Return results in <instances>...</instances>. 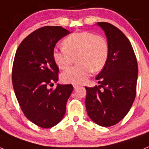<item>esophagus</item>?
I'll list each match as a JSON object with an SVG mask.
<instances>
[{
  "mask_svg": "<svg viewBox=\"0 0 149 149\" xmlns=\"http://www.w3.org/2000/svg\"><path fill=\"white\" fill-rule=\"evenodd\" d=\"M73 86L74 89H76V88L78 87V85H77V84H73Z\"/></svg>",
  "mask_w": 149,
  "mask_h": 149,
  "instance_id": "esophagus-1",
  "label": "esophagus"
}]
</instances>
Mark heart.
<instances>
[{
	"label": "heart",
	"mask_w": 149,
	"mask_h": 149,
	"mask_svg": "<svg viewBox=\"0 0 149 149\" xmlns=\"http://www.w3.org/2000/svg\"><path fill=\"white\" fill-rule=\"evenodd\" d=\"M63 48L54 49L53 58L60 69H66L77 57V65L63 72V82L80 84L92 72H99L106 65L109 45L104 36L91 32L74 33L63 40Z\"/></svg>",
	"instance_id": "heart-1"
}]
</instances>
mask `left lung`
Returning a JSON list of instances; mask_svg holds the SVG:
<instances>
[{
  "label": "left lung",
  "instance_id": "obj_1",
  "mask_svg": "<svg viewBox=\"0 0 149 149\" xmlns=\"http://www.w3.org/2000/svg\"><path fill=\"white\" fill-rule=\"evenodd\" d=\"M97 25L104 31L109 55L96 77L99 86L86 87L85 104L88 116L95 123L110 127L120 122L134 103L137 61L130 41L119 29L107 22H98Z\"/></svg>",
  "mask_w": 149,
  "mask_h": 149
}]
</instances>
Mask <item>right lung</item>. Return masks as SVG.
<instances>
[{
  "label": "right lung",
  "mask_w": 149,
  "mask_h": 149,
  "mask_svg": "<svg viewBox=\"0 0 149 149\" xmlns=\"http://www.w3.org/2000/svg\"><path fill=\"white\" fill-rule=\"evenodd\" d=\"M70 33L60 26H45L33 31L18 46L12 71L13 86L24 114L43 128L57 125L66 110L72 84H57L59 68L53 58L56 42Z\"/></svg>",
  "instance_id": "obj_1"
}]
</instances>
